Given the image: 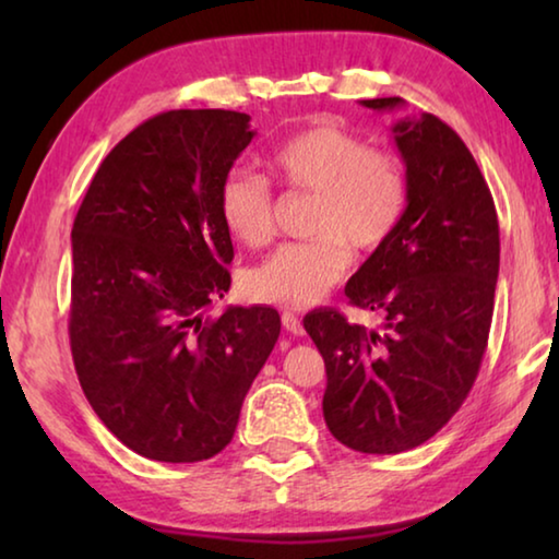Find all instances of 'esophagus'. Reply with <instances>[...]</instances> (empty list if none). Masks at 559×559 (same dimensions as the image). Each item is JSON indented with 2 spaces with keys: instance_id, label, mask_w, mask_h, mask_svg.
I'll return each instance as SVG.
<instances>
[{
  "instance_id": "34e87169",
  "label": "esophagus",
  "mask_w": 559,
  "mask_h": 559,
  "mask_svg": "<svg viewBox=\"0 0 559 559\" xmlns=\"http://www.w3.org/2000/svg\"><path fill=\"white\" fill-rule=\"evenodd\" d=\"M281 323H283V328L288 330V333H293V335H302V323H300V318H298L296 313H290V310H283Z\"/></svg>"
}]
</instances>
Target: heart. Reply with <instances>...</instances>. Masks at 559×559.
Listing matches in <instances>:
<instances>
[{"mask_svg": "<svg viewBox=\"0 0 559 559\" xmlns=\"http://www.w3.org/2000/svg\"><path fill=\"white\" fill-rule=\"evenodd\" d=\"M266 167L276 182L316 194L308 226L318 236L278 246L246 276V293L259 302L302 308L320 300L345 276L347 246H382L406 210L402 159L345 128L300 130L271 150ZM219 214L236 241L249 249L263 246L273 234L271 185L259 175H229L219 189Z\"/></svg>", "mask_w": 559, "mask_h": 559, "instance_id": "obj_1", "label": "heart"}]
</instances>
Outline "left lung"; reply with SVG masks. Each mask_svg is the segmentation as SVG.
Returning a JSON list of instances; mask_svg holds the SVG:
<instances>
[{"instance_id": "obj_1", "label": "left lung", "mask_w": 559, "mask_h": 559, "mask_svg": "<svg viewBox=\"0 0 559 559\" xmlns=\"http://www.w3.org/2000/svg\"><path fill=\"white\" fill-rule=\"evenodd\" d=\"M394 110L402 98L362 100ZM406 167V210L345 296L382 330L320 308L302 318L325 359L323 416L362 453H402L431 439L466 400L484 362L500 263L493 197L476 159L431 112L392 128Z\"/></svg>"}]
</instances>
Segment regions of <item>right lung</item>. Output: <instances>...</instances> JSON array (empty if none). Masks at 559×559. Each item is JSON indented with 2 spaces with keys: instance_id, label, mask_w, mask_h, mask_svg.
Listing matches in <instances>:
<instances>
[{
  "instance_id": "add662e5",
  "label": "right lung",
  "mask_w": 559,
  "mask_h": 559,
  "mask_svg": "<svg viewBox=\"0 0 559 559\" xmlns=\"http://www.w3.org/2000/svg\"><path fill=\"white\" fill-rule=\"evenodd\" d=\"M236 110H167L103 159L71 231V353L112 437L165 463L212 459L281 335L266 306L204 318L231 286L219 189L251 143Z\"/></svg>"
}]
</instances>
